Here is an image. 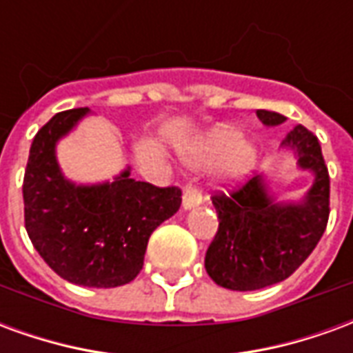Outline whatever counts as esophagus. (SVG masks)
Instances as JSON below:
<instances>
[{
	"mask_svg": "<svg viewBox=\"0 0 353 353\" xmlns=\"http://www.w3.org/2000/svg\"><path fill=\"white\" fill-rule=\"evenodd\" d=\"M202 204V194L196 187L192 185H185L183 189V210H192Z\"/></svg>",
	"mask_w": 353,
	"mask_h": 353,
	"instance_id": "esophagus-1",
	"label": "esophagus"
}]
</instances>
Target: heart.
Wrapping results in <instances>:
<instances>
[{"label": "heart", "mask_w": 353, "mask_h": 353, "mask_svg": "<svg viewBox=\"0 0 353 353\" xmlns=\"http://www.w3.org/2000/svg\"><path fill=\"white\" fill-rule=\"evenodd\" d=\"M221 154L223 157L217 161L214 170L215 179L225 187H232L244 181L253 168L255 149L252 143L242 141V134L234 128L225 124L215 126L185 151L192 164H206Z\"/></svg>", "instance_id": "obj_1"}]
</instances>
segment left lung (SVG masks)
Instances as JSON below:
<instances>
[{
    "mask_svg": "<svg viewBox=\"0 0 353 353\" xmlns=\"http://www.w3.org/2000/svg\"><path fill=\"white\" fill-rule=\"evenodd\" d=\"M265 126L285 123V117L257 109ZM293 151L299 170L314 176L301 200L278 202L265 176L252 177L229 194H215L219 229L206 252L210 278L232 291H255L283 281L303 265L323 236L329 219V172L318 138L296 124L281 141Z\"/></svg>",
    "mask_w": 353,
    "mask_h": 353,
    "instance_id": "8db88e82",
    "label": "left lung"
}]
</instances>
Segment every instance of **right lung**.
Listing matches in <instances>:
<instances>
[{
    "instance_id": "1",
    "label": "right lung",
    "mask_w": 353,
    "mask_h": 353,
    "mask_svg": "<svg viewBox=\"0 0 353 353\" xmlns=\"http://www.w3.org/2000/svg\"><path fill=\"white\" fill-rule=\"evenodd\" d=\"M88 113H57L35 134L22 185L24 223L37 253L60 278L119 288L139 274L151 232L179 210L181 191L136 181L130 168L103 183L68 179L57 145Z\"/></svg>"
}]
</instances>
